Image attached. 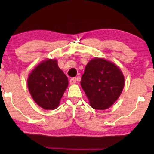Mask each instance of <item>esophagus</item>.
Listing matches in <instances>:
<instances>
[{"label": "esophagus", "mask_w": 154, "mask_h": 154, "mask_svg": "<svg viewBox=\"0 0 154 154\" xmlns=\"http://www.w3.org/2000/svg\"><path fill=\"white\" fill-rule=\"evenodd\" d=\"M70 84L73 85V84H75L76 82H77V78L76 77H72V78L70 79Z\"/></svg>", "instance_id": "1"}]
</instances>
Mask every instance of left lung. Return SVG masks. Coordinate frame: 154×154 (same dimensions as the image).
Wrapping results in <instances>:
<instances>
[{
    "instance_id": "1",
    "label": "left lung",
    "mask_w": 154,
    "mask_h": 154,
    "mask_svg": "<svg viewBox=\"0 0 154 154\" xmlns=\"http://www.w3.org/2000/svg\"><path fill=\"white\" fill-rule=\"evenodd\" d=\"M80 84L91 106L104 110L118 99L125 85V79L114 63L103 59H93L85 66Z\"/></svg>"
}]
</instances>
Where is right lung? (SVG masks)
Listing matches in <instances>:
<instances>
[{"label": "right lung", "mask_w": 154, "mask_h": 154, "mask_svg": "<svg viewBox=\"0 0 154 154\" xmlns=\"http://www.w3.org/2000/svg\"><path fill=\"white\" fill-rule=\"evenodd\" d=\"M27 86L38 105L44 109H55L68 86V78L59 69L56 59H48L31 72Z\"/></svg>", "instance_id": "right-lung-1"}]
</instances>
